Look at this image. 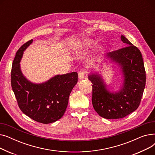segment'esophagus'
Instances as JSON below:
<instances>
[{
  "label": "esophagus",
  "mask_w": 155,
  "mask_h": 155,
  "mask_svg": "<svg viewBox=\"0 0 155 155\" xmlns=\"http://www.w3.org/2000/svg\"><path fill=\"white\" fill-rule=\"evenodd\" d=\"M78 78L80 80H82L85 78V72H84V71H80L78 73Z\"/></svg>",
  "instance_id": "obj_1"
}]
</instances>
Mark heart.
<instances>
[{"instance_id":"obj_1","label":"heart","mask_w":155,"mask_h":155,"mask_svg":"<svg viewBox=\"0 0 155 155\" xmlns=\"http://www.w3.org/2000/svg\"><path fill=\"white\" fill-rule=\"evenodd\" d=\"M94 45V40L91 39H82L77 41L72 48V51L74 54H79L91 48ZM103 48L101 46H97L94 49V53L97 55L101 54Z\"/></svg>"}]
</instances>
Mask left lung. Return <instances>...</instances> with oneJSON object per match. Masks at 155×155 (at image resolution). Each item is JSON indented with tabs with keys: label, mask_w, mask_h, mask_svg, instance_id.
Masks as SVG:
<instances>
[{
	"label": "left lung",
	"mask_w": 155,
	"mask_h": 155,
	"mask_svg": "<svg viewBox=\"0 0 155 155\" xmlns=\"http://www.w3.org/2000/svg\"><path fill=\"white\" fill-rule=\"evenodd\" d=\"M124 48L106 54L101 63H110L119 68L122 80L114 91L98 71L88 75L92 85V105L98 114L107 119L123 118L139 107L146 84V72L141 53L123 35Z\"/></svg>",
	"instance_id": "obj_1"
}]
</instances>
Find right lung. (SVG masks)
I'll return each instance as SVG.
<instances>
[{
  "label": "right lung",
  "mask_w": 155,
  "mask_h": 155,
  "mask_svg": "<svg viewBox=\"0 0 155 155\" xmlns=\"http://www.w3.org/2000/svg\"><path fill=\"white\" fill-rule=\"evenodd\" d=\"M31 39L17 51L11 71V86L21 111L38 123H52L61 119L67 109L70 94L78 81L77 72L56 75L45 82L36 84L23 75L21 60Z\"/></svg>",
  "instance_id": "obj_1"
}]
</instances>
